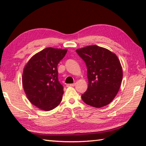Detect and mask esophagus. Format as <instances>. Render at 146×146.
Segmentation results:
<instances>
[{"mask_svg":"<svg viewBox=\"0 0 146 146\" xmlns=\"http://www.w3.org/2000/svg\"><path fill=\"white\" fill-rule=\"evenodd\" d=\"M75 84H67L68 87H73V86H75Z\"/></svg>","mask_w":146,"mask_h":146,"instance_id":"1","label":"esophagus"}]
</instances>
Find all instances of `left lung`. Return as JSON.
Masks as SVG:
<instances>
[{"label": "left lung", "instance_id": "8db88e82", "mask_svg": "<svg viewBox=\"0 0 146 146\" xmlns=\"http://www.w3.org/2000/svg\"><path fill=\"white\" fill-rule=\"evenodd\" d=\"M87 66L88 88L81 97L86 104L102 108L114 99L122 80V69L117 56L96 45L76 50Z\"/></svg>", "mask_w": 146, "mask_h": 146}]
</instances>
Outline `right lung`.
Segmentation results:
<instances>
[{
	"label": "right lung",
	"instance_id": "1",
	"mask_svg": "<svg viewBox=\"0 0 146 146\" xmlns=\"http://www.w3.org/2000/svg\"><path fill=\"white\" fill-rule=\"evenodd\" d=\"M67 49L47 48L33 55L24 68L23 85L32 104L50 111L60 103L63 86L58 78L57 66Z\"/></svg>",
	"mask_w": 146,
	"mask_h": 146
}]
</instances>
